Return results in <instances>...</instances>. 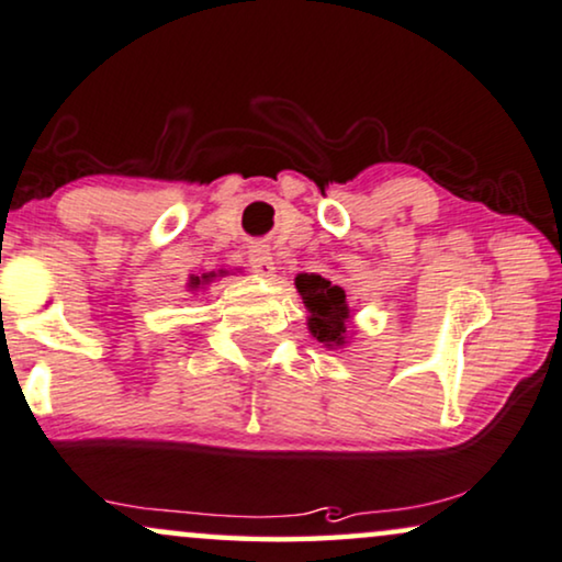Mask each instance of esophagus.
<instances>
[{
    "label": "esophagus",
    "mask_w": 562,
    "mask_h": 562,
    "mask_svg": "<svg viewBox=\"0 0 562 562\" xmlns=\"http://www.w3.org/2000/svg\"><path fill=\"white\" fill-rule=\"evenodd\" d=\"M247 263H250L252 271L260 276H273V271H276L273 255L266 245H252L250 250H247Z\"/></svg>",
    "instance_id": "obj_1"
}]
</instances>
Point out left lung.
Masks as SVG:
<instances>
[{
    "label": "left lung",
    "instance_id": "1",
    "mask_svg": "<svg viewBox=\"0 0 562 562\" xmlns=\"http://www.w3.org/2000/svg\"><path fill=\"white\" fill-rule=\"evenodd\" d=\"M296 289L310 312L312 335L325 346H344L348 323L346 291L317 273L296 276Z\"/></svg>",
    "mask_w": 562,
    "mask_h": 562
}]
</instances>
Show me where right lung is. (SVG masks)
Listing matches in <instances>:
<instances>
[{
    "label": "right lung",
    "instance_id": "right-lung-1",
    "mask_svg": "<svg viewBox=\"0 0 562 562\" xmlns=\"http://www.w3.org/2000/svg\"><path fill=\"white\" fill-rule=\"evenodd\" d=\"M211 276H214V273H206V276H201V279H199V276H195V279L191 281V286H193V289H199V286H201V281H209Z\"/></svg>",
    "mask_w": 562,
    "mask_h": 562
}]
</instances>
